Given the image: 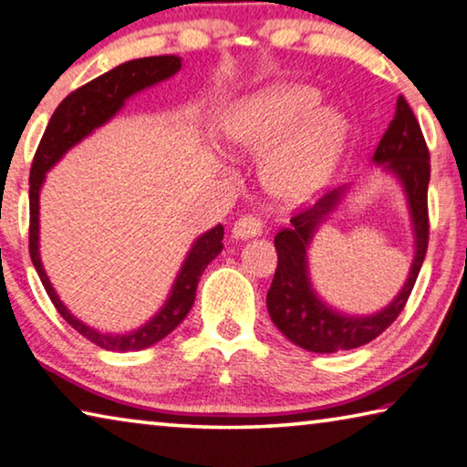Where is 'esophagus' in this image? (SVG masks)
Instances as JSON below:
<instances>
[{"label": "esophagus", "instance_id": "34e87169", "mask_svg": "<svg viewBox=\"0 0 467 467\" xmlns=\"http://www.w3.org/2000/svg\"><path fill=\"white\" fill-rule=\"evenodd\" d=\"M232 234L234 238L238 240H248V238H254V235H261L263 234L261 219L252 215V213H244V215H240V219L234 223Z\"/></svg>", "mask_w": 467, "mask_h": 467}]
</instances>
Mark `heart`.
Listing matches in <instances>:
<instances>
[{"label":"heart","mask_w":467,"mask_h":467,"mask_svg":"<svg viewBox=\"0 0 467 467\" xmlns=\"http://www.w3.org/2000/svg\"><path fill=\"white\" fill-rule=\"evenodd\" d=\"M318 97L308 87L284 84L254 95L227 121L235 147L263 152L285 130L310 116ZM343 121L333 111L310 116L277 142L265 161V183L279 201L297 204L315 196L331 178L343 144Z\"/></svg>","instance_id":"heart-1"}]
</instances>
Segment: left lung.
<instances>
[{
	"label": "left lung",
	"instance_id": "obj_1",
	"mask_svg": "<svg viewBox=\"0 0 467 467\" xmlns=\"http://www.w3.org/2000/svg\"><path fill=\"white\" fill-rule=\"evenodd\" d=\"M374 161L385 163L400 175L410 198L411 217L416 227V258L410 279L395 302L379 315L368 318L341 317L318 300L306 273V246L328 211L339 201V190L325 194L315 206L296 209L292 227L275 235L277 269L266 294L269 317L289 341L317 354H331L339 349H354L377 339L395 323L406 308L408 297L416 285L420 266L424 263L431 219H428V182H431V152H428L422 128L406 99H397L395 116L380 139Z\"/></svg>",
	"mask_w": 467,
	"mask_h": 467
}]
</instances>
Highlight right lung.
Here are the masks:
<instances>
[{
	"label": "right lung",
	"instance_id": "add662e5",
	"mask_svg": "<svg viewBox=\"0 0 467 467\" xmlns=\"http://www.w3.org/2000/svg\"><path fill=\"white\" fill-rule=\"evenodd\" d=\"M182 67L180 57L175 56H157V57H140L126 61L113 70L105 72L99 78L82 84L80 88L72 90L64 101L53 111L47 128H45L43 139L36 147L33 165H30V188H28V202H30V225H28V252L33 258V265L39 273L41 284L47 292L49 300L56 306L61 318L70 325L74 331H78L82 337L93 341L95 346L109 349V351H132L144 349L152 343L161 341L165 335H170L178 327L192 308L196 297V285L201 275L204 273L206 265L215 258L221 248H223V227L217 225L211 232L196 240L190 250V254L183 263L182 271L175 279L171 296L163 310L150 320L149 325L140 327L139 331L128 335H103L82 325L78 318H74L64 304L59 302L56 289L51 287L47 275L39 258V190L53 165H56L61 155L67 149H72L76 142H80L84 136H88L95 128L105 124L107 119L116 116L119 107L124 105L130 95L150 87V84L170 78Z\"/></svg>",
	"mask_w": 467,
	"mask_h": 467
}]
</instances>
